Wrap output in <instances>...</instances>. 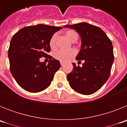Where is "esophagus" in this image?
<instances>
[{
    "mask_svg": "<svg viewBox=\"0 0 127 127\" xmlns=\"http://www.w3.org/2000/svg\"><path fill=\"white\" fill-rule=\"evenodd\" d=\"M60 64H61L62 66H63L64 65V62H60Z\"/></svg>",
    "mask_w": 127,
    "mask_h": 127,
    "instance_id": "esophagus-1",
    "label": "esophagus"
}]
</instances>
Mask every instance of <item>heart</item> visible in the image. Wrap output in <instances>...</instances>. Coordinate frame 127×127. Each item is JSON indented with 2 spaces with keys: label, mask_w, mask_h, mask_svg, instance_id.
Wrapping results in <instances>:
<instances>
[{
  "label": "heart",
  "mask_w": 127,
  "mask_h": 127,
  "mask_svg": "<svg viewBox=\"0 0 127 127\" xmlns=\"http://www.w3.org/2000/svg\"><path fill=\"white\" fill-rule=\"evenodd\" d=\"M66 36L69 38L71 41H76L77 39V34L75 31L72 30H67L65 32ZM57 35L56 33L53 34L50 40V46L51 49H55L57 46ZM77 54V51L75 49L66 51V50H60L56 51L54 53V57L57 60L61 62H67L70 60L71 58L74 57Z\"/></svg>",
  "instance_id": "1"
}]
</instances>
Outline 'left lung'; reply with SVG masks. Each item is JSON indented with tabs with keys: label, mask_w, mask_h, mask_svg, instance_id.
Returning <instances> with one entry per match:
<instances>
[{
	"label": "left lung",
	"mask_w": 127,
	"mask_h": 127,
	"mask_svg": "<svg viewBox=\"0 0 127 127\" xmlns=\"http://www.w3.org/2000/svg\"><path fill=\"white\" fill-rule=\"evenodd\" d=\"M64 27L74 29L81 38V48L76 60H84L83 67L72 64L73 70L67 74L69 85L83 95L97 92L107 81L114 61L111 41L100 28L88 23L67 25Z\"/></svg>",
	"instance_id": "8db88e82"
}]
</instances>
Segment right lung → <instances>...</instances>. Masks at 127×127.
Here are the masks:
<instances>
[{
	"label": "right lung",
	"instance_id": "right-lung-1",
	"mask_svg": "<svg viewBox=\"0 0 127 127\" xmlns=\"http://www.w3.org/2000/svg\"><path fill=\"white\" fill-rule=\"evenodd\" d=\"M62 29L39 24L22 28L11 39L8 50L10 70L17 83L25 90L39 92L50 86L61 65L48 55L51 51L50 40ZM50 59L48 64L40 58Z\"/></svg>",
	"mask_w": 127,
	"mask_h": 127
}]
</instances>
